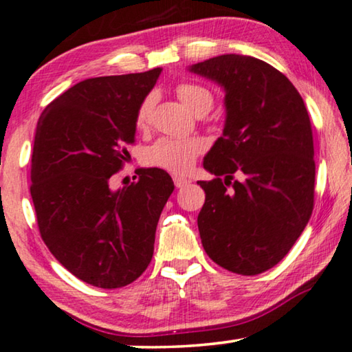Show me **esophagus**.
Wrapping results in <instances>:
<instances>
[{"label": "esophagus", "instance_id": "1", "mask_svg": "<svg viewBox=\"0 0 352 352\" xmlns=\"http://www.w3.org/2000/svg\"><path fill=\"white\" fill-rule=\"evenodd\" d=\"M174 183H175L177 188H185V186L190 185L191 180H190V178H186V177L175 175V177H174Z\"/></svg>", "mask_w": 352, "mask_h": 352}]
</instances>
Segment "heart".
<instances>
[{
	"label": "heart",
	"instance_id": "heart-1",
	"mask_svg": "<svg viewBox=\"0 0 352 352\" xmlns=\"http://www.w3.org/2000/svg\"><path fill=\"white\" fill-rule=\"evenodd\" d=\"M177 97L185 103L186 108L195 115H206L214 105V96L209 89L196 82H178L175 87ZM155 107V96L150 94L138 105L135 111L137 129H146L151 120V111ZM204 150V143L199 138L186 137L174 138L162 137L148 148L145 153L146 164L160 167L172 174H185L195 164L196 157Z\"/></svg>",
	"mask_w": 352,
	"mask_h": 352
}]
</instances>
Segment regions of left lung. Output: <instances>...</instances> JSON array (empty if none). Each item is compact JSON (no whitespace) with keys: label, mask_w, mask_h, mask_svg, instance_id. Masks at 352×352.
I'll return each mask as SVG.
<instances>
[{"label":"left lung","mask_w":352,"mask_h":352,"mask_svg":"<svg viewBox=\"0 0 352 352\" xmlns=\"http://www.w3.org/2000/svg\"><path fill=\"white\" fill-rule=\"evenodd\" d=\"M190 72L225 89L221 137L204 157L210 182L197 228L221 268L255 276L273 268L298 239L314 207V143L294 84L260 58L225 54Z\"/></svg>","instance_id":"1"}]
</instances>
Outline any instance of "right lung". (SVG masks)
I'll list each match as a JSON object with an SVG mask.
<instances>
[{"label": "right lung", "instance_id": "1", "mask_svg": "<svg viewBox=\"0 0 352 352\" xmlns=\"http://www.w3.org/2000/svg\"><path fill=\"white\" fill-rule=\"evenodd\" d=\"M161 68L89 78L43 111L32 156L39 234L73 276L100 289L131 284L148 268L160 215L174 191L162 169L111 190L135 142V111Z\"/></svg>", "mask_w": 352, "mask_h": 352}]
</instances>
